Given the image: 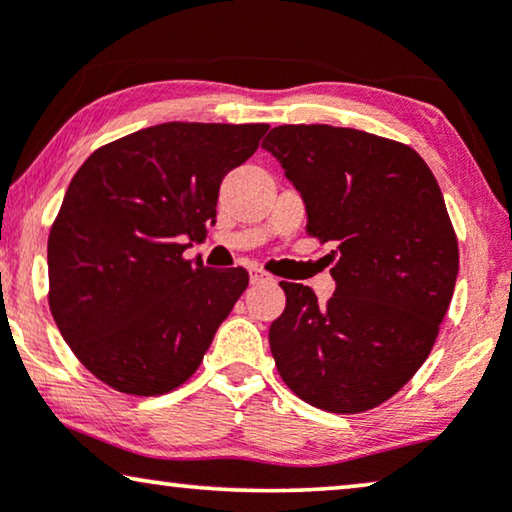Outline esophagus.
<instances>
[{
  "mask_svg": "<svg viewBox=\"0 0 512 512\" xmlns=\"http://www.w3.org/2000/svg\"><path fill=\"white\" fill-rule=\"evenodd\" d=\"M249 282L251 284H263V282H272V277L265 270H261V268H251Z\"/></svg>",
  "mask_w": 512,
  "mask_h": 512,
  "instance_id": "34e87169",
  "label": "esophagus"
}]
</instances>
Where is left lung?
<instances>
[{"mask_svg":"<svg viewBox=\"0 0 512 512\" xmlns=\"http://www.w3.org/2000/svg\"><path fill=\"white\" fill-rule=\"evenodd\" d=\"M263 149L303 195L307 235L331 242L335 293L282 282L270 352L293 394L356 415L389 401L431 354L459 244L429 165L408 144L333 125H279Z\"/></svg>","mask_w":512,"mask_h":512,"instance_id":"1","label":"left lung"}]
</instances>
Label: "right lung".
Returning a JSON list of instances; mask_svg holds the SVG:
<instances>
[{
  "mask_svg": "<svg viewBox=\"0 0 512 512\" xmlns=\"http://www.w3.org/2000/svg\"><path fill=\"white\" fill-rule=\"evenodd\" d=\"M265 123H163L90 153L48 235V305L76 359L111 389L160 396L198 370L249 284L184 258L219 186Z\"/></svg>",
  "mask_w": 512,
  "mask_h": 512,
  "instance_id": "obj_1",
  "label": "right lung"
}]
</instances>
